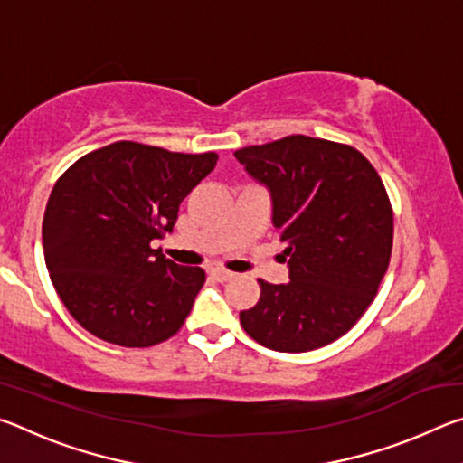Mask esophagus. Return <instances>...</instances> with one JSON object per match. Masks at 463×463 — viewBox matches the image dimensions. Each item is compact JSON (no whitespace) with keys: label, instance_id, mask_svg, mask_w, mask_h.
Returning <instances> with one entry per match:
<instances>
[{"label":"esophagus","instance_id":"obj_1","mask_svg":"<svg viewBox=\"0 0 463 463\" xmlns=\"http://www.w3.org/2000/svg\"><path fill=\"white\" fill-rule=\"evenodd\" d=\"M208 276L213 278L214 281H221V284H222V281H229L234 276V273L232 271H226L222 268H213V269L208 271Z\"/></svg>","mask_w":463,"mask_h":463}]
</instances>
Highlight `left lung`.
<instances>
[{
	"label": "left lung",
	"mask_w": 463,
	"mask_h": 463,
	"mask_svg": "<svg viewBox=\"0 0 463 463\" xmlns=\"http://www.w3.org/2000/svg\"><path fill=\"white\" fill-rule=\"evenodd\" d=\"M268 185L288 284L260 279L261 296L241 312L245 333L284 354L343 336L378 294L394 239V214L378 171L357 148L304 135L234 151Z\"/></svg>",
	"instance_id": "left-lung-1"
}]
</instances>
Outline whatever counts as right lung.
<instances>
[{"instance_id": "obj_1", "label": "right lung", "mask_w": 463, "mask_h": 463, "mask_svg": "<svg viewBox=\"0 0 463 463\" xmlns=\"http://www.w3.org/2000/svg\"><path fill=\"white\" fill-rule=\"evenodd\" d=\"M218 161L118 140L77 159L54 184L43 221L46 269L71 317L98 339L151 347L174 336L206 281L153 249L179 203Z\"/></svg>"}]
</instances>
